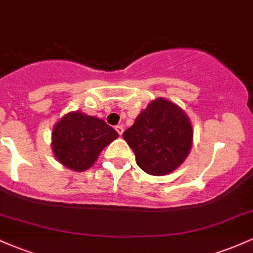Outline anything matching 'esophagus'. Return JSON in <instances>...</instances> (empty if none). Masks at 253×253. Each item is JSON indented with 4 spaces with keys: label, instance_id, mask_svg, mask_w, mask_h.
<instances>
[{
    "label": "esophagus",
    "instance_id": "obj_1",
    "mask_svg": "<svg viewBox=\"0 0 253 253\" xmlns=\"http://www.w3.org/2000/svg\"><path fill=\"white\" fill-rule=\"evenodd\" d=\"M115 130L119 133V135H121L124 133V126H121V125H118V126H115Z\"/></svg>",
    "mask_w": 253,
    "mask_h": 253
}]
</instances>
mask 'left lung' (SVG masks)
<instances>
[{"label":"left lung","mask_w":253,"mask_h":253,"mask_svg":"<svg viewBox=\"0 0 253 253\" xmlns=\"http://www.w3.org/2000/svg\"><path fill=\"white\" fill-rule=\"evenodd\" d=\"M123 138L141 170L164 176L176 170L189 155L193 126L184 110L161 97L149 103Z\"/></svg>","instance_id":"left-lung-1"}]
</instances>
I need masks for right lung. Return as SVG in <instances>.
I'll use <instances>...</instances> for the list:
<instances>
[{"label": "right lung", "instance_id": "right-lung-1", "mask_svg": "<svg viewBox=\"0 0 253 253\" xmlns=\"http://www.w3.org/2000/svg\"><path fill=\"white\" fill-rule=\"evenodd\" d=\"M119 136L102 119L71 112L52 129V151L60 164L75 171H85L97 161L101 151Z\"/></svg>", "mask_w": 253, "mask_h": 253}]
</instances>
